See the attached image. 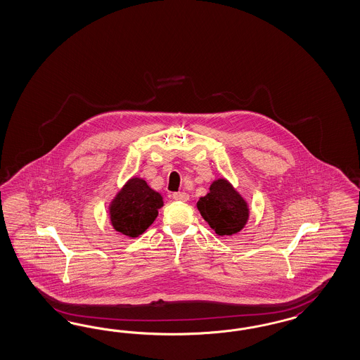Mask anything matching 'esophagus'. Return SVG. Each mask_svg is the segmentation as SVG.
Here are the masks:
<instances>
[{
    "mask_svg": "<svg viewBox=\"0 0 360 360\" xmlns=\"http://www.w3.org/2000/svg\"><path fill=\"white\" fill-rule=\"evenodd\" d=\"M172 198H174V200H177V201L186 202L189 200V195L186 192H176V193L172 195Z\"/></svg>",
    "mask_w": 360,
    "mask_h": 360,
    "instance_id": "esophagus-1",
    "label": "esophagus"
}]
</instances>
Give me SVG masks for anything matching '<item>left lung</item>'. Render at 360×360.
<instances>
[{"label":"left lung","mask_w":360,"mask_h":360,"mask_svg":"<svg viewBox=\"0 0 360 360\" xmlns=\"http://www.w3.org/2000/svg\"><path fill=\"white\" fill-rule=\"evenodd\" d=\"M198 209L219 236L240 232L249 220L248 202L225 179H217L210 184L209 193L198 198Z\"/></svg>","instance_id":"obj_1"}]
</instances>
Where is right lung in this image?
Listing matches in <instances>:
<instances>
[{
	"label": "right lung",
	"instance_id": "1",
	"mask_svg": "<svg viewBox=\"0 0 360 360\" xmlns=\"http://www.w3.org/2000/svg\"><path fill=\"white\" fill-rule=\"evenodd\" d=\"M164 205L162 195L146 180L132 177L116 193L110 204V220L116 232L138 237L146 232Z\"/></svg>",
	"mask_w": 360,
	"mask_h": 360
}]
</instances>
